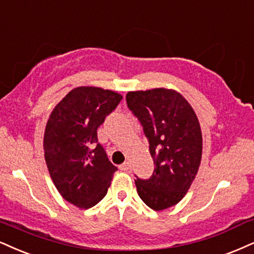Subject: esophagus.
<instances>
[{"mask_svg": "<svg viewBox=\"0 0 254 254\" xmlns=\"http://www.w3.org/2000/svg\"><path fill=\"white\" fill-rule=\"evenodd\" d=\"M120 170L121 171L130 170V164H129V162L126 161V162H124V164H122V165H120Z\"/></svg>", "mask_w": 254, "mask_h": 254, "instance_id": "obj_1", "label": "esophagus"}]
</instances>
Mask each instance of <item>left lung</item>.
<instances>
[{
  "label": "left lung",
  "mask_w": 254,
  "mask_h": 254,
  "mask_svg": "<svg viewBox=\"0 0 254 254\" xmlns=\"http://www.w3.org/2000/svg\"><path fill=\"white\" fill-rule=\"evenodd\" d=\"M127 106L141 124L155 168L148 179L136 177L139 196L154 211L177 205L198 173L202 136L195 113L172 89L129 92Z\"/></svg>",
  "instance_id": "8db88e82"
}]
</instances>
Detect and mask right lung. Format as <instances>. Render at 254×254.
<instances>
[{
    "mask_svg": "<svg viewBox=\"0 0 254 254\" xmlns=\"http://www.w3.org/2000/svg\"><path fill=\"white\" fill-rule=\"evenodd\" d=\"M121 100L112 90L77 87L47 122L43 148L49 174L64 199L80 208L101 201L118 170L100 145L98 128Z\"/></svg>",
    "mask_w": 254,
    "mask_h": 254,
    "instance_id": "obj_1",
    "label": "right lung"
}]
</instances>
